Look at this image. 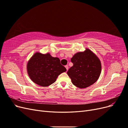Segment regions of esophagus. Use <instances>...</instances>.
I'll return each mask as SVG.
<instances>
[{
	"instance_id": "esophagus-1",
	"label": "esophagus",
	"mask_w": 128,
	"mask_h": 128,
	"mask_svg": "<svg viewBox=\"0 0 128 128\" xmlns=\"http://www.w3.org/2000/svg\"><path fill=\"white\" fill-rule=\"evenodd\" d=\"M65 68H66V70H68V68H69V67H68V65L65 66Z\"/></svg>"
}]
</instances>
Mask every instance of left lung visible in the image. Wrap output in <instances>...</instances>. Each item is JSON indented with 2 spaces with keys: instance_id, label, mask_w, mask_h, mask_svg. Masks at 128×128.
I'll return each instance as SVG.
<instances>
[{
  "instance_id": "obj_1",
  "label": "left lung",
  "mask_w": 128,
  "mask_h": 128,
  "mask_svg": "<svg viewBox=\"0 0 128 128\" xmlns=\"http://www.w3.org/2000/svg\"><path fill=\"white\" fill-rule=\"evenodd\" d=\"M71 61L73 66L67 73L76 87L86 88L98 80L102 70L101 62L90 50L86 48L84 52L76 53Z\"/></svg>"
}]
</instances>
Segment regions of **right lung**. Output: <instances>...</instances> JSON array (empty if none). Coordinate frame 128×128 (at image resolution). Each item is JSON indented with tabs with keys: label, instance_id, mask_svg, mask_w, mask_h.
Listing matches in <instances>:
<instances>
[{
	"label": "right lung",
	"instance_id": "obj_1",
	"mask_svg": "<svg viewBox=\"0 0 128 128\" xmlns=\"http://www.w3.org/2000/svg\"><path fill=\"white\" fill-rule=\"evenodd\" d=\"M27 72L30 79L41 86H48L56 82L58 76L66 71L58 58L36 52L28 61Z\"/></svg>",
	"mask_w": 128,
	"mask_h": 128
}]
</instances>
